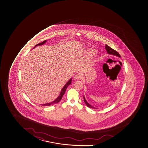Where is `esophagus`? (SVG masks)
<instances>
[{
    "mask_svg": "<svg viewBox=\"0 0 148 148\" xmlns=\"http://www.w3.org/2000/svg\"><path fill=\"white\" fill-rule=\"evenodd\" d=\"M74 78L75 80H81L83 78V77L80 73H78V74H77L75 75Z\"/></svg>",
    "mask_w": 148,
    "mask_h": 148,
    "instance_id": "esophagus-1",
    "label": "esophagus"
}]
</instances>
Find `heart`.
I'll list each match as a JSON object with an SVG mask.
<instances>
[{"label":"heart","mask_w":148,"mask_h":148,"mask_svg":"<svg viewBox=\"0 0 148 148\" xmlns=\"http://www.w3.org/2000/svg\"><path fill=\"white\" fill-rule=\"evenodd\" d=\"M95 53L94 51H92L91 53V56H93L94 55H95Z\"/></svg>","instance_id":"heart-1"}]
</instances>
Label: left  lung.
Returning <instances> with one entry per match:
<instances>
[{"instance_id":"left-lung-1","label":"left lung","mask_w":148,"mask_h":148,"mask_svg":"<svg viewBox=\"0 0 148 148\" xmlns=\"http://www.w3.org/2000/svg\"><path fill=\"white\" fill-rule=\"evenodd\" d=\"M105 49L106 50L107 52L108 53V54L114 55V56H117V57H119V58H121V56H120V54L118 52H117L116 51H115V50H114L113 49H112L111 47H110L108 45H105ZM84 102L86 103V106L88 107L89 108H92V109H95V108L94 107L92 106H91V105H90L88 102L86 101L84 95Z\"/></svg>"}]
</instances>
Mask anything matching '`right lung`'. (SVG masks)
<instances>
[{
	"instance_id": "add662e5",
	"label": "right lung",
	"mask_w": 148,
	"mask_h": 148,
	"mask_svg": "<svg viewBox=\"0 0 148 148\" xmlns=\"http://www.w3.org/2000/svg\"><path fill=\"white\" fill-rule=\"evenodd\" d=\"M47 40H45V41H44L43 42H42V43H40L38 44H37L35 47H34V48H35V47L37 46H40V45H42L44 44L46 42ZM72 81V78L71 79H70V80H69V81H68V82L65 85H64V86H63V88H62V90H61V92H60V95L59 96H58V97H57V99H55L54 101H53V102H50V103H46V104H41L42 106H50L51 105L53 104H55V103H58L62 99V97H63V95L64 94L65 92L66 91V90L67 88L68 87V86L69 85H70L71 84V83Z\"/></svg>"
}]
</instances>
